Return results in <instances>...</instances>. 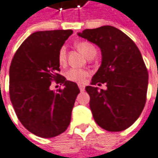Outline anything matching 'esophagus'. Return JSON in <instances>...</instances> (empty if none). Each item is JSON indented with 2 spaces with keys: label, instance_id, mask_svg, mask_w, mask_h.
Masks as SVG:
<instances>
[{
  "label": "esophagus",
  "instance_id": "1",
  "mask_svg": "<svg viewBox=\"0 0 158 158\" xmlns=\"http://www.w3.org/2000/svg\"><path fill=\"white\" fill-rule=\"evenodd\" d=\"M79 88L80 91H84L85 90V85H79Z\"/></svg>",
  "mask_w": 158,
  "mask_h": 158
}]
</instances>
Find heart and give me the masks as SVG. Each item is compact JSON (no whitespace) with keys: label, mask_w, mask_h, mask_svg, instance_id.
Returning a JSON list of instances; mask_svg holds the SVG:
<instances>
[{"label":"heart","mask_w":158,"mask_h":158,"mask_svg":"<svg viewBox=\"0 0 158 158\" xmlns=\"http://www.w3.org/2000/svg\"><path fill=\"white\" fill-rule=\"evenodd\" d=\"M75 47L88 59H91L97 55V48L93 44L88 41H79L75 44ZM66 61H67V50L66 48L62 46L58 52V62L60 66H64L66 64ZM88 76H89V72L85 69L71 68L66 73V78L68 80L79 84L85 83Z\"/></svg>","instance_id":"1"}]
</instances>
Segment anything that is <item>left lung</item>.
Returning a JSON list of instances; mask_svg holds the SVG:
<instances>
[{
	"instance_id": "left-lung-1",
	"label": "left lung",
	"mask_w": 158,
	"mask_h": 158,
	"mask_svg": "<svg viewBox=\"0 0 158 158\" xmlns=\"http://www.w3.org/2000/svg\"><path fill=\"white\" fill-rule=\"evenodd\" d=\"M79 37L97 44L102 65L85 87L95 121L110 132L128 128L139 117L146 102L148 71L136 44L117 28L104 25L84 30ZM105 83L106 90L94 85Z\"/></svg>"
}]
</instances>
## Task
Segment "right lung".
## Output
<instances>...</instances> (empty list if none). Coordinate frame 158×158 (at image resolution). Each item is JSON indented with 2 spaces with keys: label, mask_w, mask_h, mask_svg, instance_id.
I'll return each instance as SVG.
<instances>
[{
  "label": "right lung",
  "mask_w": 158,
  "mask_h": 158,
  "mask_svg": "<svg viewBox=\"0 0 158 158\" xmlns=\"http://www.w3.org/2000/svg\"><path fill=\"white\" fill-rule=\"evenodd\" d=\"M72 30L32 33L18 48L9 69V95L18 119L29 132L52 138L65 132L79 93L77 84L58 73V52ZM53 82L63 89L50 90Z\"/></svg>",
  "instance_id": "add662e5"
}]
</instances>
